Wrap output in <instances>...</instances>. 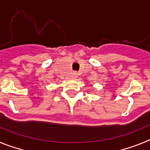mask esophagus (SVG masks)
<instances>
[{
    "mask_svg": "<svg viewBox=\"0 0 150 150\" xmlns=\"http://www.w3.org/2000/svg\"><path fill=\"white\" fill-rule=\"evenodd\" d=\"M71 76H72L73 79H76V78L78 77V74L76 72L72 73V75H71Z\"/></svg>",
    "mask_w": 150,
    "mask_h": 150,
    "instance_id": "1",
    "label": "esophagus"
}]
</instances>
